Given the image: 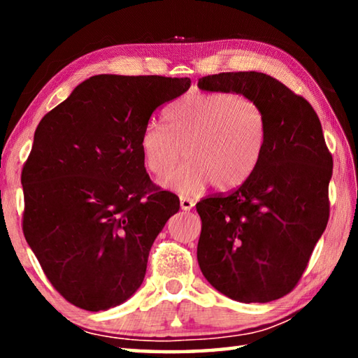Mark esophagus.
Returning a JSON list of instances; mask_svg holds the SVG:
<instances>
[{
    "instance_id": "obj_1",
    "label": "esophagus",
    "mask_w": 358,
    "mask_h": 358,
    "mask_svg": "<svg viewBox=\"0 0 358 358\" xmlns=\"http://www.w3.org/2000/svg\"><path fill=\"white\" fill-rule=\"evenodd\" d=\"M194 205H196V202H194L192 199H189V197H181V199H180V207H181V210L189 211V210L194 208Z\"/></svg>"
}]
</instances>
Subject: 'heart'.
Listing matches in <instances>:
<instances>
[{
	"label": "heart",
	"mask_w": 358,
	"mask_h": 358,
	"mask_svg": "<svg viewBox=\"0 0 358 358\" xmlns=\"http://www.w3.org/2000/svg\"><path fill=\"white\" fill-rule=\"evenodd\" d=\"M166 124L150 121L141 136L145 166L169 189L194 194L213 181L234 189L256 172L266 145V118L257 101L241 93L196 92L167 106Z\"/></svg>",
	"instance_id": "1"
}]
</instances>
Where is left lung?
Wrapping results in <instances>:
<instances>
[{
	"label": "left lung",
	"instance_id": "8db88e82",
	"mask_svg": "<svg viewBox=\"0 0 358 358\" xmlns=\"http://www.w3.org/2000/svg\"><path fill=\"white\" fill-rule=\"evenodd\" d=\"M197 87L250 96L266 118L256 172L196 205L199 266L229 299L278 300L299 284L329 222L333 157L322 126L310 102L264 72H221L199 78Z\"/></svg>",
	"mask_w": 358,
	"mask_h": 358
}]
</instances>
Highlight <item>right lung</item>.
<instances>
[{
	"label": "right lung",
	"instance_id": "add662e5",
	"mask_svg": "<svg viewBox=\"0 0 358 358\" xmlns=\"http://www.w3.org/2000/svg\"><path fill=\"white\" fill-rule=\"evenodd\" d=\"M187 77L93 76L44 115L23 164V235L57 292L77 308L117 306L141 287L180 199L145 171L141 136Z\"/></svg>",
	"mask_w": 358,
	"mask_h": 358
}]
</instances>
